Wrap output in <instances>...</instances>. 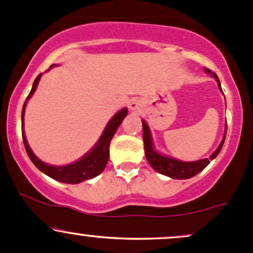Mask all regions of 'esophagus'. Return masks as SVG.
<instances>
[{"instance_id": "34e87169", "label": "esophagus", "mask_w": 253, "mask_h": 253, "mask_svg": "<svg viewBox=\"0 0 253 253\" xmlns=\"http://www.w3.org/2000/svg\"><path fill=\"white\" fill-rule=\"evenodd\" d=\"M129 108L132 110H135L136 108H138V103L133 101V102H130V104H129Z\"/></svg>"}]
</instances>
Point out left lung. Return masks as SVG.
I'll return each mask as SVG.
<instances>
[{"label":"left lung","instance_id":"1","mask_svg":"<svg viewBox=\"0 0 253 253\" xmlns=\"http://www.w3.org/2000/svg\"><path fill=\"white\" fill-rule=\"evenodd\" d=\"M206 72H207V74H211V77L215 78V81L217 82V86H219V89L222 91L221 84H220V81L219 78H217L216 74H214V72L208 70V69H206ZM141 121H143V139H144L145 156H146L147 162H149V164L157 171V172L175 179L191 178V177H194L199 172H201V171L211 163V161H213V159L219 155V152L222 149V145L225 143L226 132H227V125H226L225 134H223L221 143H220L219 146H217V149L211 153L210 158L200 159V161H195V162H182L179 161V159L173 158V157L162 155V153H159L158 151H156L155 145H153L152 135H151L150 127L147 126L146 121L145 120H141Z\"/></svg>","mask_w":253,"mask_h":253}]
</instances>
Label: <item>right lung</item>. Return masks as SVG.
I'll return each mask as SVG.
<instances>
[{"mask_svg": "<svg viewBox=\"0 0 253 253\" xmlns=\"http://www.w3.org/2000/svg\"><path fill=\"white\" fill-rule=\"evenodd\" d=\"M53 66H56V64L51 65V68H53ZM40 78H42V74L38 75V77L34 80L30 95L26 98V102L24 103V107H22V140H24L26 152H27L28 157H30L32 163L36 165L38 169L45 173V175L51 177V178L56 179V181L69 183V184H77V183L86 181V179L94 178V177H96L97 175H100V173L102 172L104 168H106L107 163H108L110 140H112V138L114 136L118 127L120 126L121 123L124 121V119L126 118L128 109L123 108L121 110H119L117 114L110 119L109 123L107 124L106 128L103 129L102 134H101L97 143L95 144V146L92 147L88 153H85L82 158H80L78 161L75 162V163L68 165H60V167H58V165L46 164L34 155V152L32 151L30 145L27 143V139H26L24 130V117L26 104H27V101L33 96L38 84H39Z\"/></svg>", "mask_w": 253, "mask_h": 253, "instance_id": "obj_1", "label": "right lung"}]
</instances>
